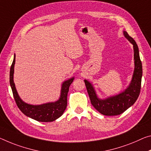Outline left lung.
<instances>
[{
    "instance_id": "obj_1",
    "label": "left lung",
    "mask_w": 151,
    "mask_h": 151,
    "mask_svg": "<svg viewBox=\"0 0 151 151\" xmlns=\"http://www.w3.org/2000/svg\"><path fill=\"white\" fill-rule=\"evenodd\" d=\"M124 35L133 45L134 70L132 78L128 87L124 91L106 99H101L97 96L95 88L87 80H84L86 87L93 106L100 114L105 116H117L130 107L137 100L139 96L141 80L142 76V66L141 63L138 45L132 37L124 31Z\"/></svg>"
}]
</instances>
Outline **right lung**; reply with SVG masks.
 <instances>
[{
  "label": "right lung",
  "mask_w": 151,
  "mask_h": 151,
  "mask_svg": "<svg viewBox=\"0 0 151 151\" xmlns=\"http://www.w3.org/2000/svg\"><path fill=\"white\" fill-rule=\"evenodd\" d=\"M15 64V54L14 55L13 63L10 69V85L13 91L14 99L17 106H18L23 114L26 116L35 120L42 122H53L60 118L63 114L67 106V95H68L69 87L73 82L75 78L72 77L64 81L62 84L60 96L58 100L54 102H49L41 105H31L24 102L21 99L17 91L15 83L13 80L14 66Z\"/></svg>",
  "instance_id": "obj_1"
}]
</instances>
